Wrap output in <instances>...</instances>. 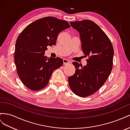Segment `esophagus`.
Instances as JSON below:
<instances>
[{"label":"esophagus","mask_w":130,"mask_h":130,"mask_svg":"<svg viewBox=\"0 0 130 130\" xmlns=\"http://www.w3.org/2000/svg\"><path fill=\"white\" fill-rule=\"evenodd\" d=\"M63 62H64V65H68L69 64V63H70V61L69 60H68V59H63Z\"/></svg>","instance_id":"34e87169"}]
</instances>
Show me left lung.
I'll return each instance as SVG.
<instances>
[{
  "label": "left lung",
  "mask_w": 130,
  "mask_h": 130,
  "mask_svg": "<svg viewBox=\"0 0 130 130\" xmlns=\"http://www.w3.org/2000/svg\"><path fill=\"white\" fill-rule=\"evenodd\" d=\"M70 23L79 32L82 51L89 59L84 66L72 62L76 71L69 77V84L73 93L87 97L97 91L109 76L113 68V47L108 37L94 22L83 20Z\"/></svg>",
  "instance_id": "8db88e82"
}]
</instances>
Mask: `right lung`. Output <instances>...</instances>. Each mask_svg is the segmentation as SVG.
<instances>
[{
    "instance_id": "add662e5",
    "label": "right lung",
    "mask_w": 130,
    "mask_h": 130,
    "mask_svg": "<svg viewBox=\"0 0 130 130\" xmlns=\"http://www.w3.org/2000/svg\"><path fill=\"white\" fill-rule=\"evenodd\" d=\"M70 27L68 22L46 17L32 22L18 36L14 59L22 82L38 91L48 83L52 74L62 65L63 60L44 55L48 46H55L59 33Z\"/></svg>"
}]
</instances>
